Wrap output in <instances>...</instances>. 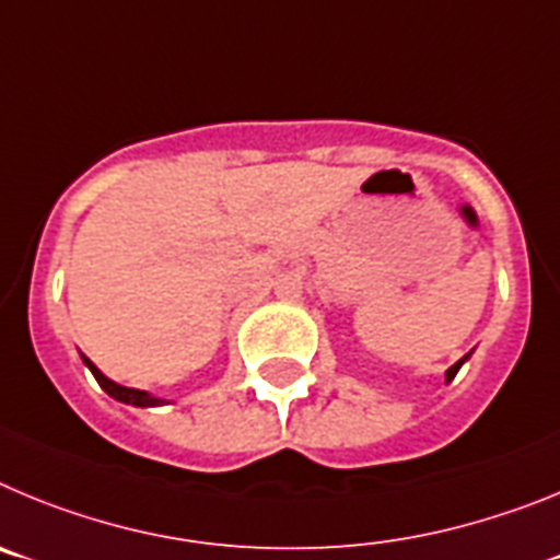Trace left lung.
I'll use <instances>...</instances> for the list:
<instances>
[{
  "instance_id": "1",
  "label": "left lung",
  "mask_w": 560,
  "mask_h": 560,
  "mask_svg": "<svg viewBox=\"0 0 560 560\" xmlns=\"http://www.w3.org/2000/svg\"><path fill=\"white\" fill-rule=\"evenodd\" d=\"M468 355H471V353H468ZM468 355H463V359H459V361H457V364H452V368H448V370H446V381H452V378H454V375H457V370H459V368H463V364H465V359H468Z\"/></svg>"
}]
</instances>
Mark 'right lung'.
Instances as JSON below:
<instances>
[{"mask_svg":"<svg viewBox=\"0 0 560 560\" xmlns=\"http://www.w3.org/2000/svg\"><path fill=\"white\" fill-rule=\"evenodd\" d=\"M83 364L92 370V375L97 378V384H101V387L106 389L114 400H120V404H131V407H162V404H167L165 398H153V395H148L145 389H133V387H122V384H114V381L106 378V375H103L101 370H97L95 364L86 359V355H83Z\"/></svg>","mask_w":560,"mask_h":560,"instance_id":"1","label":"right lung"}]
</instances>
